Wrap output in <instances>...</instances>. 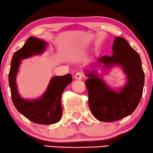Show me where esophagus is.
<instances>
[{
  "mask_svg": "<svg viewBox=\"0 0 153 153\" xmlns=\"http://www.w3.org/2000/svg\"><path fill=\"white\" fill-rule=\"evenodd\" d=\"M75 79H77V80H81V79H83V74L80 72H77L76 74H75Z\"/></svg>",
  "mask_w": 153,
  "mask_h": 153,
  "instance_id": "34e87169",
  "label": "esophagus"
}]
</instances>
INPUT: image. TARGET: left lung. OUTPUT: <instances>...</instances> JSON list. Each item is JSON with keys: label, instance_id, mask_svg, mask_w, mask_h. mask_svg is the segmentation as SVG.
Here are the masks:
<instances>
[{"label": "left lung", "instance_id": "8db88e82", "mask_svg": "<svg viewBox=\"0 0 153 153\" xmlns=\"http://www.w3.org/2000/svg\"><path fill=\"white\" fill-rule=\"evenodd\" d=\"M106 72L118 66L126 75L123 87L114 90L102 79V72L90 69L85 72L88 104L92 114L98 120L114 122L128 116L134 111L141 100L144 85V72L139 54L127 40L115 37L113 55L98 58L95 65Z\"/></svg>", "mask_w": 153, "mask_h": 153}]
</instances>
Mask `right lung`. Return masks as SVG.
<instances>
[{
  "instance_id": "right-lung-1",
  "label": "right lung",
  "mask_w": 153,
  "mask_h": 153,
  "mask_svg": "<svg viewBox=\"0 0 153 153\" xmlns=\"http://www.w3.org/2000/svg\"><path fill=\"white\" fill-rule=\"evenodd\" d=\"M47 46V42L44 39L35 37H29L24 45L14 53L9 73V85L14 106L28 120L41 125L54 124L60 120L62 114L61 96L67 85L72 81V75L68 74L53 76L43 95L34 100H27L21 97L18 92L16 77L22 60L40 55Z\"/></svg>"
}]
</instances>
